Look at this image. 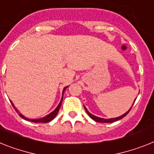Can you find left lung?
Segmentation results:
<instances>
[{"label": "left lung", "instance_id": "1", "mask_svg": "<svg viewBox=\"0 0 154 154\" xmlns=\"http://www.w3.org/2000/svg\"><path fill=\"white\" fill-rule=\"evenodd\" d=\"M83 106H84V105H83ZM131 107H132V106H131ZM131 107L130 108V109H129V110H128L127 112H125L124 114H123L122 116H118V117H116V118H111V119H104V118H101V117H98V116H96L91 114V112H90L87 110V109H86L85 106H84V109H85V110H86V113L89 115V116H90V117H91L92 120H95L96 122H99V123H112V122H114V121H116V120H120V119H122V118H124L125 116L128 115V112H129L131 109Z\"/></svg>", "mask_w": 154, "mask_h": 154}]
</instances>
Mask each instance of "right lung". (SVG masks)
<instances>
[{
  "mask_svg": "<svg viewBox=\"0 0 154 154\" xmlns=\"http://www.w3.org/2000/svg\"><path fill=\"white\" fill-rule=\"evenodd\" d=\"M67 87L68 86H65L64 88L63 89V92H62V97H61V100H60V101L59 105H57V107L54 110H53L52 112H50L49 114H48L47 116H44V117L42 118H39V119H29V118H26L25 117L23 114H21L20 112V111L18 110L17 109H16V107H15V105H14V104L12 103V101H11V104L12 105V106H13V108L15 109V110H16V112H18V114L20 115V117H22L23 119H24V120H28V121H30V122H34V123H48V122L51 121V120H53L54 118L56 117V116L57 115V113H58V112H59V109L60 108V106H61V104H62V100H63V93H64V91H65V90L67 89Z\"/></svg>",
  "mask_w": 154,
  "mask_h": 154,
  "instance_id": "obj_1",
  "label": "right lung"
}]
</instances>
